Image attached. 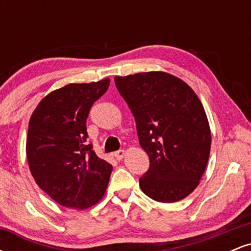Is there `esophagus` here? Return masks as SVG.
Masks as SVG:
<instances>
[{
	"label": "esophagus",
	"mask_w": 251,
	"mask_h": 251,
	"mask_svg": "<svg viewBox=\"0 0 251 251\" xmlns=\"http://www.w3.org/2000/svg\"><path fill=\"white\" fill-rule=\"evenodd\" d=\"M125 154L126 152L124 151V150H119V151H117L116 153H114V157H116L118 160H122L124 159V157H125Z\"/></svg>",
	"instance_id": "34e87169"
}]
</instances>
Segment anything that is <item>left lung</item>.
Here are the masks:
<instances>
[{
  "mask_svg": "<svg viewBox=\"0 0 251 251\" xmlns=\"http://www.w3.org/2000/svg\"><path fill=\"white\" fill-rule=\"evenodd\" d=\"M114 81L150 158L140 189L162 203L184 200L200 184L211 149V131L200 98L188 83L166 72L116 76Z\"/></svg>",
  "mask_w": 251,
  "mask_h": 251,
  "instance_id": "8db88e82",
  "label": "left lung"
}]
</instances>
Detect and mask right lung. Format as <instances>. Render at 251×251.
<instances>
[{
  "instance_id": "add662e5",
  "label": "right lung",
  "mask_w": 251,
  "mask_h": 251,
  "mask_svg": "<svg viewBox=\"0 0 251 251\" xmlns=\"http://www.w3.org/2000/svg\"><path fill=\"white\" fill-rule=\"evenodd\" d=\"M109 79L68 83L48 93L31 113L25 153L37 185L60 205L88 209L102 200L113 168L87 145L92 105Z\"/></svg>"
}]
</instances>
